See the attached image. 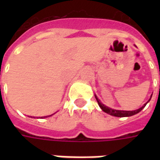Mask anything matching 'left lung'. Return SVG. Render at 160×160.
<instances>
[{"instance_id": "left-lung-1", "label": "left lung", "mask_w": 160, "mask_h": 160, "mask_svg": "<svg viewBox=\"0 0 160 160\" xmlns=\"http://www.w3.org/2000/svg\"><path fill=\"white\" fill-rule=\"evenodd\" d=\"M95 98H96L98 104H99L100 108L102 109L103 111L107 113V114H110V115H113V116H116V117H129V116H132V115H134V114H138L139 112H140L142 109H144V107H145V105H147V103H148L147 102L146 104H144L141 108H139V109H136V110H133V111H124V110H116V109H110V108H109V107H107L105 106V105H103L102 103L100 101V100H98V98L96 95H95ZM150 99H151V98H150ZM150 99H149V100H150Z\"/></svg>"}]
</instances>
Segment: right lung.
<instances>
[{"label":"right lung","mask_w":160,"mask_h":160,"mask_svg":"<svg viewBox=\"0 0 160 160\" xmlns=\"http://www.w3.org/2000/svg\"><path fill=\"white\" fill-rule=\"evenodd\" d=\"M49 116H51V115H48V116H44L43 118H46V117H49ZM41 118H42V117H41Z\"/></svg>","instance_id":"1"}]
</instances>
